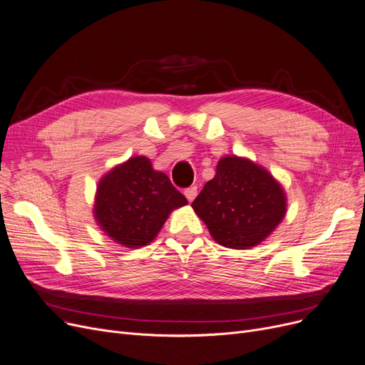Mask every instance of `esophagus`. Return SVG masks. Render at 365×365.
<instances>
[{
	"label": "esophagus",
	"mask_w": 365,
	"mask_h": 365,
	"mask_svg": "<svg viewBox=\"0 0 365 365\" xmlns=\"http://www.w3.org/2000/svg\"><path fill=\"white\" fill-rule=\"evenodd\" d=\"M196 195H197V187L196 185L188 187V188H185V190H184V196L187 197L188 202H192L196 197Z\"/></svg>",
	"instance_id": "1"
}]
</instances>
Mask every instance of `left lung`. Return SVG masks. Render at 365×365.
<instances>
[{
	"mask_svg": "<svg viewBox=\"0 0 365 365\" xmlns=\"http://www.w3.org/2000/svg\"><path fill=\"white\" fill-rule=\"evenodd\" d=\"M192 207L214 241L244 250L260 244L282 223L286 193L265 168L226 155L218 160L215 177L203 185Z\"/></svg>",
	"mask_w": 365,
	"mask_h": 365,
	"instance_id": "obj_1",
	"label": "left lung"
}]
</instances>
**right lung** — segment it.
<instances>
[{"label":"right lung","instance_id":"add662e5","mask_svg":"<svg viewBox=\"0 0 365 365\" xmlns=\"http://www.w3.org/2000/svg\"><path fill=\"white\" fill-rule=\"evenodd\" d=\"M187 199L145 155L128 158L98 181L94 217L108 237L128 249L150 244Z\"/></svg>","mask_w":365,"mask_h":365}]
</instances>
